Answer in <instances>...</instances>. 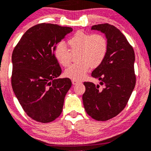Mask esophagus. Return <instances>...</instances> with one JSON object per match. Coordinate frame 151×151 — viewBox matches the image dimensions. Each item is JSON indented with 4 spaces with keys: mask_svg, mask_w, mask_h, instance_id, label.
Instances as JSON below:
<instances>
[{
    "mask_svg": "<svg viewBox=\"0 0 151 151\" xmlns=\"http://www.w3.org/2000/svg\"><path fill=\"white\" fill-rule=\"evenodd\" d=\"M72 83H73V85H76L77 83H79V81H77V80H73V81H72Z\"/></svg>",
    "mask_w": 151,
    "mask_h": 151,
    "instance_id": "esophagus-1",
    "label": "esophagus"
}]
</instances>
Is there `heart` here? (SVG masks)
Wrapping results in <instances>:
<instances>
[{
	"instance_id": "b5f03b06",
	"label": "heart",
	"mask_w": 151,
	"mask_h": 151,
	"mask_svg": "<svg viewBox=\"0 0 151 151\" xmlns=\"http://www.w3.org/2000/svg\"><path fill=\"white\" fill-rule=\"evenodd\" d=\"M69 49L60 43L55 49V56L62 66L70 65L73 55L78 62L64 72L67 78L81 80L86 75L90 67L97 68L102 64L109 51V40L101 33H87L82 31L76 32L68 40Z\"/></svg>"
}]
</instances>
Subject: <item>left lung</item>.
Returning a JSON list of instances; mask_svg holds the SVG:
<instances>
[{
  "instance_id": "1",
  "label": "left lung",
  "mask_w": 151,
  "mask_h": 151,
  "mask_svg": "<svg viewBox=\"0 0 151 151\" xmlns=\"http://www.w3.org/2000/svg\"><path fill=\"white\" fill-rule=\"evenodd\" d=\"M92 30L104 33L109 40V51L102 64L91 76L101 81L100 85L84 82L83 102L85 111L97 121L109 120L125 109L136 85L135 53L123 33L109 24L93 25Z\"/></svg>"
}]
</instances>
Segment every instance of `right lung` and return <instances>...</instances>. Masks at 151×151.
Masks as SVG:
<instances>
[{"label": "right lung", "instance_id": "right-lung-1", "mask_svg": "<svg viewBox=\"0 0 151 151\" xmlns=\"http://www.w3.org/2000/svg\"><path fill=\"white\" fill-rule=\"evenodd\" d=\"M72 31L57 24H37L24 34L13 51V90L27 115L38 122H51L62 113L72 82L58 78L62 69L55 49Z\"/></svg>", "mask_w": 151, "mask_h": 151}]
</instances>
